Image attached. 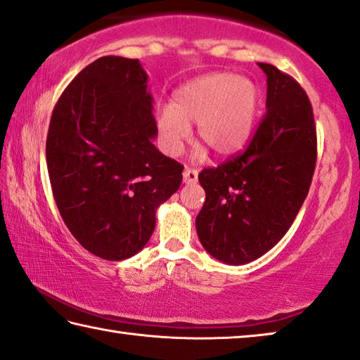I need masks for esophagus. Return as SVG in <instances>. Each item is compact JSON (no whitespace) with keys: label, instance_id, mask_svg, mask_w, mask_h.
I'll use <instances>...</instances> for the list:
<instances>
[{"label":"esophagus","instance_id":"obj_1","mask_svg":"<svg viewBox=\"0 0 360 360\" xmlns=\"http://www.w3.org/2000/svg\"><path fill=\"white\" fill-rule=\"evenodd\" d=\"M198 179V171L193 169V168H184L182 171V181L186 182V184H195Z\"/></svg>","mask_w":360,"mask_h":360}]
</instances>
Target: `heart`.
<instances>
[{"label":"heart","mask_w":360,"mask_h":360,"mask_svg":"<svg viewBox=\"0 0 360 360\" xmlns=\"http://www.w3.org/2000/svg\"><path fill=\"white\" fill-rule=\"evenodd\" d=\"M261 91L252 78L229 72L208 73L184 84L174 94L173 105L157 113L160 144L165 153L176 157L197 124V138L221 157L242 149L252 134L258 115ZM207 157L197 147L193 158Z\"/></svg>","instance_id":"heart-1"}]
</instances>
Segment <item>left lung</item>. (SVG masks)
I'll list each match as a JSON object with an SVG mask.
<instances>
[{
    "label": "left lung",
    "mask_w": 360,
    "mask_h": 360,
    "mask_svg": "<svg viewBox=\"0 0 360 360\" xmlns=\"http://www.w3.org/2000/svg\"><path fill=\"white\" fill-rule=\"evenodd\" d=\"M266 115L242 155L198 174L207 193L195 227L203 248L242 266L276 247L303 207L317 158L316 124L304 89L271 64Z\"/></svg>",
    "instance_id": "8db88e82"
}]
</instances>
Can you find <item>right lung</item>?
Listing matches in <instances>:
<instances>
[{"label":"right lung","instance_id":"1","mask_svg":"<svg viewBox=\"0 0 360 360\" xmlns=\"http://www.w3.org/2000/svg\"><path fill=\"white\" fill-rule=\"evenodd\" d=\"M149 77L138 59L104 56L57 101L46 139L51 187L68 231L89 253L123 261L155 229L182 165L155 146Z\"/></svg>","mask_w":360,"mask_h":360}]
</instances>
